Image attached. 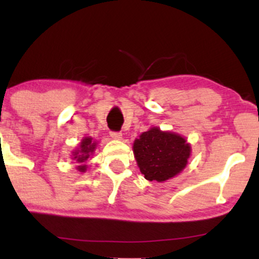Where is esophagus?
Returning <instances> with one entry per match:
<instances>
[{
	"label": "esophagus",
	"instance_id": "34e87169",
	"mask_svg": "<svg viewBox=\"0 0 259 259\" xmlns=\"http://www.w3.org/2000/svg\"><path fill=\"white\" fill-rule=\"evenodd\" d=\"M109 135H111V138L115 139V140H120L121 138H123V134H121L120 132H111Z\"/></svg>",
	"mask_w": 259,
	"mask_h": 259
}]
</instances>
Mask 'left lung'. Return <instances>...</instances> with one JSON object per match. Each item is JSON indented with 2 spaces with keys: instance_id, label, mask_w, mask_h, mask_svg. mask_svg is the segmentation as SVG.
I'll use <instances>...</instances> for the list:
<instances>
[{
  "instance_id": "1",
  "label": "left lung",
  "mask_w": 259,
  "mask_h": 259,
  "mask_svg": "<svg viewBox=\"0 0 259 259\" xmlns=\"http://www.w3.org/2000/svg\"><path fill=\"white\" fill-rule=\"evenodd\" d=\"M190 146L177 134L152 127L134 142V154L140 171L147 180L165 181L185 168Z\"/></svg>"
}]
</instances>
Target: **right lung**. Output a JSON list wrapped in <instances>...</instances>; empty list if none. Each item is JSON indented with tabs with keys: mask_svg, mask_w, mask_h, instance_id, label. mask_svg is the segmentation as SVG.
<instances>
[{
	"mask_svg": "<svg viewBox=\"0 0 259 259\" xmlns=\"http://www.w3.org/2000/svg\"><path fill=\"white\" fill-rule=\"evenodd\" d=\"M95 146H96V142H92L91 138H86L82 140L81 145H80V148L78 151L74 152V159L76 160V163H79L78 170L79 171H85L86 170V165L82 164V163L86 162V159L89 158L90 153L94 152Z\"/></svg>",
	"mask_w": 259,
	"mask_h": 259,
	"instance_id": "1",
	"label": "right lung"
}]
</instances>
